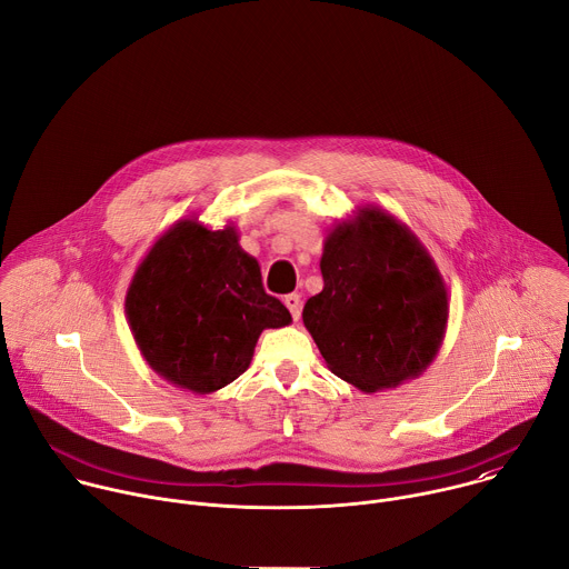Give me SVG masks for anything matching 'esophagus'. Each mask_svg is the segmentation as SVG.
Segmentation results:
<instances>
[{
	"label": "esophagus",
	"instance_id": "esophagus-1",
	"mask_svg": "<svg viewBox=\"0 0 569 569\" xmlns=\"http://www.w3.org/2000/svg\"><path fill=\"white\" fill-rule=\"evenodd\" d=\"M282 302H284V305H287V309L291 311L293 320H298V318H300V307H302L300 296H298V293H289V296H284V300H282Z\"/></svg>",
	"mask_w": 569,
	"mask_h": 569
}]
</instances>
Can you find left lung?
<instances>
[{"label":"left lung","mask_w":569,"mask_h":569,"mask_svg":"<svg viewBox=\"0 0 569 569\" xmlns=\"http://www.w3.org/2000/svg\"><path fill=\"white\" fill-rule=\"evenodd\" d=\"M320 273L325 287L302 322L336 377L381 392L426 372L446 333L448 291L406 223L359 206L329 229Z\"/></svg>","instance_id":"obj_1"}]
</instances>
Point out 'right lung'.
<instances>
[{"label": "right lung", "mask_w": 569, "mask_h": 569, "mask_svg": "<svg viewBox=\"0 0 569 569\" xmlns=\"http://www.w3.org/2000/svg\"><path fill=\"white\" fill-rule=\"evenodd\" d=\"M126 316L146 363L192 395L236 381L260 333L291 322L264 291L236 226L212 231L197 217L179 219L152 244L128 287Z\"/></svg>", "instance_id": "add662e5"}]
</instances>
